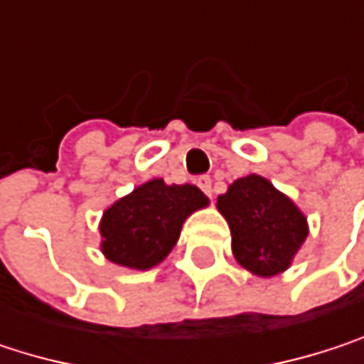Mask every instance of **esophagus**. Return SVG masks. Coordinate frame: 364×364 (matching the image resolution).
Segmentation results:
<instances>
[{
    "instance_id": "1",
    "label": "esophagus",
    "mask_w": 364,
    "mask_h": 364,
    "mask_svg": "<svg viewBox=\"0 0 364 364\" xmlns=\"http://www.w3.org/2000/svg\"><path fill=\"white\" fill-rule=\"evenodd\" d=\"M196 185H198L208 198H213V179H210V177H198V179H196Z\"/></svg>"
}]
</instances>
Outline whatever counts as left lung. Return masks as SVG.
Listing matches in <instances>:
<instances>
[{
    "mask_svg": "<svg viewBox=\"0 0 364 364\" xmlns=\"http://www.w3.org/2000/svg\"><path fill=\"white\" fill-rule=\"evenodd\" d=\"M217 210L230 225L236 261L259 278L289 269L310 234L301 208L261 175L236 179L217 198Z\"/></svg>",
    "mask_w": 364,
    "mask_h": 364,
    "instance_id": "1",
    "label": "left lung"
}]
</instances>
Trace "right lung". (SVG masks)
<instances>
[{"label": "right lung", "mask_w": 364, "mask_h": 364, "mask_svg": "<svg viewBox=\"0 0 364 364\" xmlns=\"http://www.w3.org/2000/svg\"><path fill=\"white\" fill-rule=\"evenodd\" d=\"M206 206L208 198L196 185H166L164 179L143 183L103 213L101 251L115 265L151 269L177 245L185 219Z\"/></svg>", "instance_id": "right-lung-1"}]
</instances>
